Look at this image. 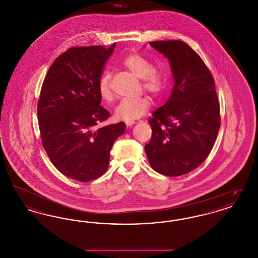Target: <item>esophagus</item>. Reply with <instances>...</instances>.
<instances>
[{"instance_id": "esophagus-1", "label": "esophagus", "mask_w": 258, "mask_h": 258, "mask_svg": "<svg viewBox=\"0 0 258 258\" xmlns=\"http://www.w3.org/2000/svg\"><path fill=\"white\" fill-rule=\"evenodd\" d=\"M135 123V121H126L125 122V124H126V126H132V125H134Z\"/></svg>"}]
</instances>
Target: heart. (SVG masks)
Instances as JSON below:
<instances>
[{"label": "heart", "instance_id": "heart-1", "mask_svg": "<svg viewBox=\"0 0 258 258\" xmlns=\"http://www.w3.org/2000/svg\"><path fill=\"white\" fill-rule=\"evenodd\" d=\"M122 64L135 76L141 78L143 88L155 98H160L166 93L169 86L167 73L162 69L155 68L152 61L145 56L138 53L130 54L122 60ZM98 90L100 98L103 100L109 101L112 98L109 71L103 72L99 76ZM150 107L151 100L147 97L123 98L116 106L114 116L117 120L134 121L146 114Z\"/></svg>", "mask_w": 258, "mask_h": 258}]
</instances>
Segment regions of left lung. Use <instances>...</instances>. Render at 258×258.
<instances>
[{
	"label": "left lung",
	"instance_id": "left-lung-1",
	"mask_svg": "<svg viewBox=\"0 0 258 258\" xmlns=\"http://www.w3.org/2000/svg\"><path fill=\"white\" fill-rule=\"evenodd\" d=\"M168 60L174 78L171 96L148 122L145 146L155 171L177 177L197 168L208 157L221 126L215 81L205 62L181 40L152 41Z\"/></svg>",
	"mask_w": 258,
	"mask_h": 258
}]
</instances>
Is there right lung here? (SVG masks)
Returning <instances> with one entry per match:
<instances>
[{"label":"right lung","mask_w":258,"mask_h":258,"mask_svg":"<svg viewBox=\"0 0 258 258\" xmlns=\"http://www.w3.org/2000/svg\"><path fill=\"white\" fill-rule=\"evenodd\" d=\"M116 43L78 46L56 58L45 75L37 102L42 145L67 177L89 182L108 169L110 150L123 135V122L97 127L110 113L100 105L98 82Z\"/></svg>","instance_id":"1"}]
</instances>
